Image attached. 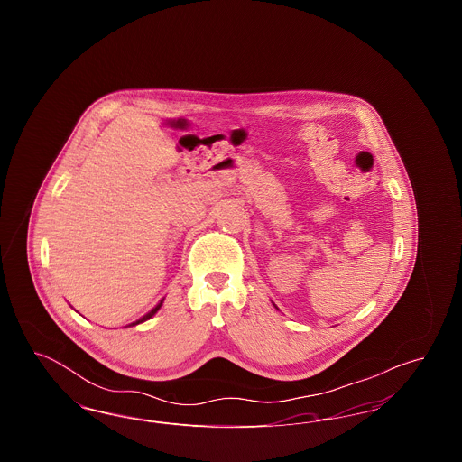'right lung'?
<instances>
[{
	"label": "right lung",
	"instance_id": "1",
	"mask_svg": "<svg viewBox=\"0 0 462 462\" xmlns=\"http://www.w3.org/2000/svg\"><path fill=\"white\" fill-rule=\"evenodd\" d=\"M161 305H162V301H161V303H157V307L152 308L149 313H145L142 319H138L136 322H133L132 326H136V324H140V322H145V320H149V319L154 315L155 311L161 308Z\"/></svg>",
	"mask_w": 462,
	"mask_h": 462
}]
</instances>
